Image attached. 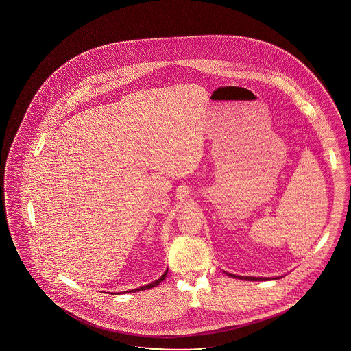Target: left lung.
Listing matches in <instances>:
<instances>
[{"label": "left lung", "instance_id": "obj_1", "mask_svg": "<svg viewBox=\"0 0 351 351\" xmlns=\"http://www.w3.org/2000/svg\"><path fill=\"white\" fill-rule=\"evenodd\" d=\"M228 276H232V278H239V279H245V280H267L269 278H261V276H234V274H229L226 273ZM273 279H278V278H273Z\"/></svg>", "mask_w": 351, "mask_h": 351}]
</instances>
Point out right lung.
I'll return each instance as SVG.
<instances>
[{"instance_id":"obj_1","label":"right lung","mask_w":351,"mask_h":351,"mask_svg":"<svg viewBox=\"0 0 351 351\" xmlns=\"http://www.w3.org/2000/svg\"><path fill=\"white\" fill-rule=\"evenodd\" d=\"M166 274H167V270L165 271V274L160 276V279H157V280H154V282H152V283H149V285H145V286H143V287L135 288V289H132V291H128V292H138V291H144V289H148V288L156 287V286H158L160 282L166 278ZM123 293V292H122ZM126 293H128V291H126Z\"/></svg>"}]
</instances>
